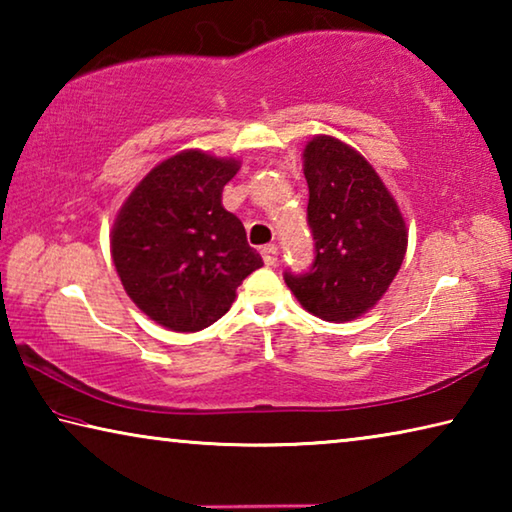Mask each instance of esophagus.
<instances>
[{
    "label": "esophagus",
    "mask_w": 512,
    "mask_h": 512,
    "mask_svg": "<svg viewBox=\"0 0 512 512\" xmlns=\"http://www.w3.org/2000/svg\"><path fill=\"white\" fill-rule=\"evenodd\" d=\"M262 259H264L266 266H275V262H277V246H273V244L264 246L262 248Z\"/></svg>",
    "instance_id": "obj_1"
}]
</instances>
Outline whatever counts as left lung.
Wrapping results in <instances>:
<instances>
[{"label": "left lung", "mask_w": 512, "mask_h": 512, "mask_svg": "<svg viewBox=\"0 0 512 512\" xmlns=\"http://www.w3.org/2000/svg\"><path fill=\"white\" fill-rule=\"evenodd\" d=\"M307 223L316 257L305 273H284L293 296L329 323L372 309L406 253V223L377 171L352 146L316 135L305 146Z\"/></svg>", "instance_id": "left-lung-1"}]
</instances>
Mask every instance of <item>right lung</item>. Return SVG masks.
Listing matches in <instances>:
<instances>
[{"instance_id":"obj_1","label":"right lung","mask_w":512,"mask_h":512,"mask_svg":"<svg viewBox=\"0 0 512 512\" xmlns=\"http://www.w3.org/2000/svg\"><path fill=\"white\" fill-rule=\"evenodd\" d=\"M237 160L183 151L146 173L117 214L112 262L131 300L173 332L216 323L237 287L264 266L246 230L221 203Z\"/></svg>"}]
</instances>
